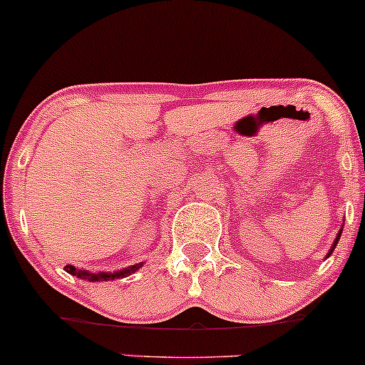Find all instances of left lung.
Returning <instances> with one entry per match:
<instances>
[{
	"label": "left lung",
	"mask_w": 365,
	"mask_h": 365,
	"mask_svg": "<svg viewBox=\"0 0 365 365\" xmlns=\"http://www.w3.org/2000/svg\"><path fill=\"white\" fill-rule=\"evenodd\" d=\"M341 234H343V228H341V230H339V232H337V237H336V239H334V244H332V250H330V251H329V255H332V251H334V250H336L337 242H339V237H341ZM329 255H327V257H329Z\"/></svg>",
	"instance_id": "8db88e82"
}]
</instances>
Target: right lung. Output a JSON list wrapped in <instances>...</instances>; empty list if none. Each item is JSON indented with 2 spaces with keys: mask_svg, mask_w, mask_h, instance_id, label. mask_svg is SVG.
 I'll list each match as a JSON object with an SVG mask.
<instances>
[{
  "mask_svg": "<svg viewBox=\"0 0 365 365\" xmlns=\"http://www.w3.org/2000/svg\"><path fill=\"white\" fill-rule=\"evenodd\" d=\"M144 264H137V265H131L128 267V269H123V270H118V272H100V274H95V272H89V270H81V269H75L73 265H66V272L71 274V276H77L81 277V279H88V281H93V283H96V281H110V279H121V277H126V276H131V274L135 272V270H138L140 267Z\"/></svg>",
  "mask_w": 365,
  "mask_h": 365,
  "instance_id": "obj_1",
  "label": "right lung"
}]
</instances>
